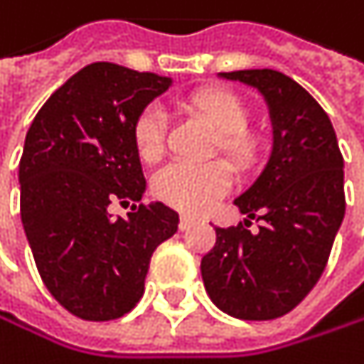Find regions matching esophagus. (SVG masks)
Returning a JSON list of instances; mask_svg holds the SVG:
<instances>
[{
  "mask_svg": "<svg viewBox=\"0 0 364 364\" xmlns=\"http://www.w3.org/2000/svg\"><path fill=\"white\" fill-rule=\"evenodd\" d=\"M196 222H198V220H196V218H192V215H181V220H178V228H181V230H190Z\"/></svg>",
  "mask_w": 364,
  "mask_h": 364,
  "instance_id": "34e87169",
  "label": "esophagus"
}]
</instances>
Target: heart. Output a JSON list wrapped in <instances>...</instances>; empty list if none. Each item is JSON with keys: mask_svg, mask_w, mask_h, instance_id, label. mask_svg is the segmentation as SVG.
<instances>
[{"mask_svg": "<svg viewBox=\"0 0 364 364\" xmlns=\"http://www.w3.org/2000/svg\"><path fill=\"white\" fill-rule=\"evenodd\" d=\"M188 112L203 119L215 134V149L237 168H254L264 153V138L247 127L250 108L230 89L207 87L183 100ZM136 153L142 161H157L166 149V117L149 106L138 112L132 125ZM232 174L224 161L211 164H170L153 176L157 200L183 213H205L230 190Z\"/></svg>", "mask_w": 364, "mask_h": 364, "instance_id": "1", "label": "heart"}]
</instances>
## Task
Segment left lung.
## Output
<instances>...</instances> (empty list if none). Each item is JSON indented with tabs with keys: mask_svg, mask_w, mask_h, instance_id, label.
Returning a JSON list of instances; mask_svg holds the SVG:
<instances>
[{
	"mask_svg": "<svg viewBox=\"0 0 364 364\" xmlns=\"http://www.w3.org/2000/svg\"><path fill=\"white\" fill-rule=\"evenodd\" d=\"M256 87L271 112L273 151L256 183L235 205L251 223L215 228L203 258L207 294L228 316L275 320L292 311L322 277L343 222V155L324 108L277 70L222 72Z\"/></svg>",
	"mask_w": 364,
	"mask_h": 364,
	"instance_id": "left-lung-1",
	"label": "left lung"
}]
</instances>
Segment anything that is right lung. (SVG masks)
Masks as SVG:
<instances>
[{"mask_svg": "<svg viewBox=\"0 0 364 364\" xmlns=\"http://www.w3.org/2000/svg\"><path fill=\"white\" fill-rule=\"evenodd\" d=\"M170 87L168 76L97 61L70 76L38 110L18 164L21 220L53 299L91 322L117 320L144 292L151 256L178 228L161 203H138L144 174L132 125Z\"/></svg>", "mask_w": 364, "mask_h": 364, "instance_id": "1", "label": "right lung"}]
</instances>
